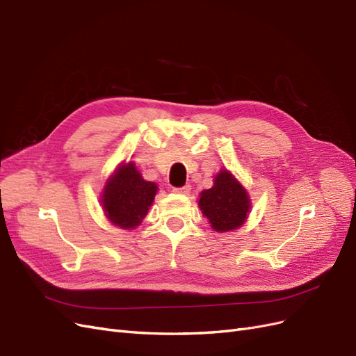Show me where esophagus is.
<instances>
[{"instance_id": "obj_1", "label": "esophagus", "mask_w": 356, "mask_h": 356, "mask_svg": "<svg viewBox=\"0 0 356 356\" xmlns=\"http://www.w3.org/2000/svg\"><path fill=\"white\" fill-rule=\"evenodd\" d=\"M174 191H175V193H179V195H190L191 186L186 184V186H182V187H177V188H174Z\"/></svg>"}]
</instances>
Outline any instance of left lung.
<instances>
[{
    "instance_id": "8db88e82",
    "label": "left lung",
    "mask_w": 356,
    "mask_h": 356,
    "mask_svg": "<svg viewBox=\"0 0 356 356\" xmlns=\"http://www.w3.org/2000/svg\"><path fill=\"white\" fill-rule=\"evenodd\" d=\"M199 207L213 230L230 232L243 224L251 203L230 172L221 170L215 177L213 187L200 193Z\"/></svg>"
}]
</instances>
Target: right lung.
Listing matches in <instances>:
<instances>
[{
  "instance_id": "add662e5",
  "label": "right lung",
  "mask_w": 356,
  "mask_h": 356,
  "mask_svg": "<svg viewBox=\"0 0 356 356\" xmlns=\"http://www.w3.org/2000/svg\"><path fill=\"white\" fill-rule=\"evenodd\" d=\"M157 191L154 182L143 179L134 163L123 165L104 188L102 207L108 220L122 229H134L143 221Z\"/></svg>"
}]
</instances>
